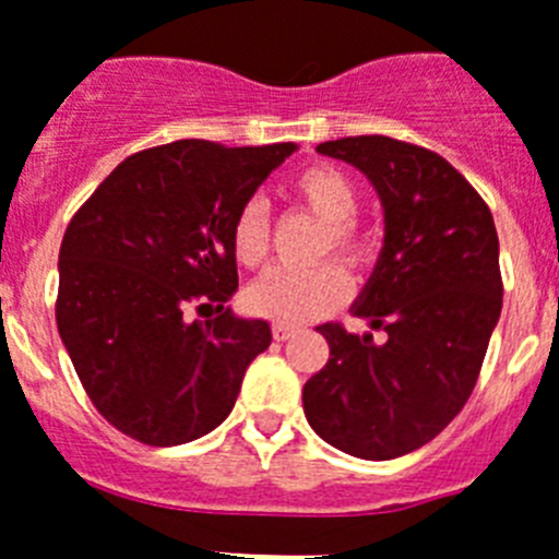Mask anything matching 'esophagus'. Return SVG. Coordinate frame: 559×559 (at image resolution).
Segmentation results:
<instances>
[{"label": "esophagus", "mask_w": 559, "mask_h": 559, "mask_svg": "<svg viewBox=\"0 0 559 559\" xmlns=\"http://www.w3.org/2000/svg\"><path fill=\"white\" fill-rule=\"evenodd\" d=\"M293 335L295 326H289V323H272V337H275V341H289Z\"/></svg>", "instance_id": "esophagus-1"}]
</instances>
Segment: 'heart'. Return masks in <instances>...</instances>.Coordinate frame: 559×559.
<instances>
[{
	"label": "heart",
	"instance_id": "heart-1",
	"mask_svg": "<svg viewBox=\"0 0 559 559\" xmlns=\"http://www.w3.org/2000/svg\"><path fill=\"white\" fill-rule=\"evenodd\" d=\"M289 195L307 213L323 222L318 255H335L349 270H358L372 258V236L355 218L360 192L355 178L335 164H309L289 181ZM233 255L243 266H261L270 252V215L264 201L250 199L238 207L229 227ZM349 293V281L335 261L289 270L272 266L247 289V304L255 316L278 323H307L326 316Z\"/></svg>",
	"mask_w": 559,
	"mask_h": 559
}]
</instances>
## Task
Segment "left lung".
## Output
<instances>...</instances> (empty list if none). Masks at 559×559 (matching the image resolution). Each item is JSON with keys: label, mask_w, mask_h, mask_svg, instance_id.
I'll return each instance as SVG.
<instances>
[{"label": "left lung", "mask_w": 559, "mask_h": 559, "mask_svg": "<svg viewBox=\"0 0 559 559\" xmlns=\"http://www.w3.org/2000/svg\"><path fill=\"white\" fill-rule=\"evenodd\" d=\"M318 153L355 164L381 195L386 238L355 316L386 332L318 326L330 360L304 386V415L330 447L392 461L438 438L466 406L500 307V243L480 192L438 153L349 135Z\"/></svg>", "instance_id": "8db88e82"}]
</instances>
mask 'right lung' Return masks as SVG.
Wrapping results in <instances>:
<instances>
[{"label": "right lung", "mask_w": 559, "mask_h": 559, "mask_svg": "<svg viewBox=\"0 0 559 559\" xmlns=\"http://www.w3.org/2000/svg\"><path fill=\"white\" fill-rule=\"evenodd\" d=\"M293 153V142L204 139L139 150L70 218L56 326L87 397L121 435L178 447L233 412L272 332L224 309L238 289L229 227ZM190 311L216 316L190 322Z\"/></svg>", "instance_id": "1"}]
</instances>
